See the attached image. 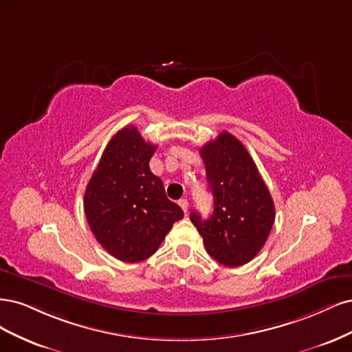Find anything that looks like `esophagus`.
Here are the masks:
<instances>
[{
  "instance_id": "34e87169",
  "label": "esophagus",
  "mask_w": 352,
  "mask_h": 352,
  "mask_svg": "<svg viewBox=\"0 0 352 352\" xmlns=\"http://www.w3.org/2000/svg\"><path fill=\"white\" fill-rule=\"evenodd\" d=\"M178 205L181 206V209L184 210V213H187V210H188V200H187V199H181V200L178 201Z\"/></svg>"
}]
</instances>
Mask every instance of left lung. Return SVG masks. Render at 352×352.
I'll return each instance as SVG.
<instances>
[{
	"label": "left lung",
	"mask_w": 352,
	"mask_h": 352,
	"mask_svg": "<svg viewBox=\"0 0 352 352\" xmlns=\"http://www.w3.org/2000/svg\"><path fill=\"white\" fill-rule=\"evenodd\" d=\"M213 196V213L190 219L203 236L206 252L226 267L243 266L262 250L275 222V205L245 146L222 131L200 147Z\"/></svg>",
	"instance_id": "left-lung-1"
}]
</instances>
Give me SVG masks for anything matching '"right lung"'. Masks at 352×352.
Returning <instances> with one entry per match:
<instances>
[{"label":"right lung","instance_id":"obj_1","mask_svg":"<svg viewBox=\"0 0 352 352\" xmlns=\"http://www.w3.org/2000/svg\"><path fill=\"white\" fill-rule=\"evenodd\" d=\"M156 146L134 126L112 138L85 191V213L98 243L121 262L151 257L184 212L149 168Z\"/></svg>","mask_w":352,"mask_h":352}]
</instances>
